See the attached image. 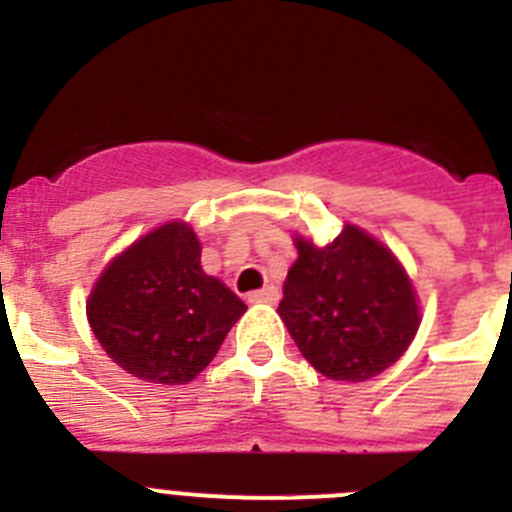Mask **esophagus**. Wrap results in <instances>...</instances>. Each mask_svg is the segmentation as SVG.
<instances>
[{
  "label": "esophagus",
  "instance_id": "34e87169",
  "mask_svg": "<svg viewBox=\"0 0 512 512\" xmlns=\"http://www.w3.org/2000/svg\"><path fill=\"white\" fill-rule=\"evenodd\" d=\"M248 302H264V305H274V302H279V287H274V284H266V287L259 289V292H251V295H248Z\"/></svg>",
  "mask_w": 512,
  "mask_h": 512
}]
</instances>
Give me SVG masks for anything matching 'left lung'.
Listing matches in <instances>:
<instances>
[{"instance_id": "8db88e82", "label": "left lung", "mask_w": 512, "mask_h": 512, "mask_svg": "<svg viewBox=\"0 0 512 512\" xmlns=\"http://www.w3.org/2000/svg\"><path fill=\"white\" fill-rule=\"evenodd\" d=\"M279 318L300 354L333 382H366L395 364L420 328V305L395 253L346 223L325 246L295 233Z\"/></svg>"}]
</instances>
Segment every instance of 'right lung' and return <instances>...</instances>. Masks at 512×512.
<instances>
[{"label": "right lung", "instance_id": "obj_1", "mask_svg": "<svg viewBox=\"0 0 512 512\" xmlns=\"http://www.w3.org/2000/svg\"><path fill=\"white\" fill-rule=\"evenodd\" d=\"M184 220L140 235L104 266L87 300L94 338L143 382L187 384L215 359L246 312L241 297L200 266Z\"/></svg>", "mask_w": 512, "mask_h": 512}]
</instances>
